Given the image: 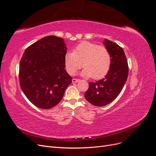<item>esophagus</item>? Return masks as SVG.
I'll list each match as a JSON object with an SVG mask.
<instances>
[{
    "instance_id": "obj_1",
    "label": "esophagus",
    "mask_w": 156,
    "mask_h": 156,
    "mask_svg": "<svg viewBox=\"0 0 156 156\" xmlns=\"http://www.w3.org/2000/svg\"><path fill=\"white\" fill-rule=\"evenodd\" d=\"M80 81V79H72V83H78Z\"/></svg>"
}]
</instances>
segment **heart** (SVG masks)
Returning a JSON list of instances; mask_svg holds the SVG:
<instances>
[{"label": "heart", "mask_w": 156, "mask_h": 156, "mask_svg": "<svg viewBox=\"0 0 156 156\" xmlns=\"http://www.w3.org/2000/svg\"><path fill=\"white\" fill-rule=\"evenodd\" d=\"M111 62L110 53L105 47L88 41L78 44L73 52H68L64 57L65 68L69 75H75L83 65L84 68L82 75L94 79L104 77L110 69Z\"/></svg>", "instance_id": "1"}]
</instances>
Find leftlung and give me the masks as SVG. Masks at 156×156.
<instances>
[{"mask_svg": "<svg viewBox=\"0 0 156 156\" xmlns=\"http://www.w3.org/2000/svg\"><path fill=\"white\" fill-rule=\"evenodd\" d=\"M103 44L111 55V66L105 77L96 83H89L84 94L86 100L95 106L109 104L119 95L128 76V64L120 46L105 39Z\"/></svg>", "mask_w": 156, "mask_h": 156, "instance_id": "8db88e82", "label": "left lung"}]
</instances>
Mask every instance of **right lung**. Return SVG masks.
Here are the masks:
<instances>
[{"mask_svg": "<svg viewBox=\"0 0 156 156\" xmlns=\"http://www.w3.org/2000/svg\"><path fill=\"white\" fill-rule=\"evenodd\" d=\"M67 48L63 38L45 36L27 48L20 64V83L33 105L44 109L62 100L72 77L64 68Z\"/></svg>", "mask_w": 156, "mask_h": 156, "instance_id": "1", "label": "right lung"}]
</instances>
